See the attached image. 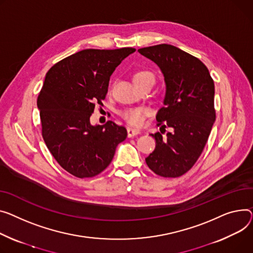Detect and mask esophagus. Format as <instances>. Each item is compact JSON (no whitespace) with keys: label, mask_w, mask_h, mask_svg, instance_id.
Masks as SVG:
<instances>
[{"label":"esophagus","mask_w":253,"mask_h":253,"mask_svg":"<svg viewBox=\"0 0 253 253\" xmlns=\"http://www.w3.org/2000/svg\"><path fill=\"white\" fill-rule=\"evenodd\" d=\"M140 133V130L138 129H134V128H131V127H128L127 128V134H128V137H133L137 135V134Z\"/></svg>","instance_id":"esophagus-1"}]
</instances>
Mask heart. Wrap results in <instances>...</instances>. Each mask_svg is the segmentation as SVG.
<instances>
[{
    "label": "heart",
    "instance_id": "1",
    "mask_svg": "<svg viewBox=\"0 0 253 253\" xmlns=\"http://www.w3.org/2000/svg\"><path fill=\"white\" fill-rule=\"evenodd\" d=\"M146 80L155 82V75L153 72L148 70H139L133 75V81L136 85ZM149 113L150 111L146 107H133L122 110L120 112V116L130 125L141 126L144 122L145 117L149 115Z\"/></svg>",
    "mask_w": 253,
    "mask_h": 253
}]
</instances>
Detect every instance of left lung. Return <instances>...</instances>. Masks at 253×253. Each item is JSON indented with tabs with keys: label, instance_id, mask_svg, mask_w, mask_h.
<instances>
[{
	"label": "left lung",
	"instance_id": "8db88e82",
	"mask_svg": "<svg viewBox=\"0 0 253 253\" xmlns=\"http://www.w3.org/2000/svg\"><path fill=\"white\" fill-rule=\"evenodd\" d=\"M138 52L160 67L167 86L156 117L161 132L150 134L156 148L145 162L155 174L177 178L194 166L209 139L215 120L214 83L203 62L174 45L162 43ZM166 126L174 132L164 136Z\"/></svg>",
	"mask_w": 253,
	"mask_h": 253
}]
</instances>
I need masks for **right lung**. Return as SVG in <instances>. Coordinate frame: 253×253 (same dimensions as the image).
<instances>
[{
  "mask_svg": "<svg viewBox=\"0 0 253 253\" xmlns=\"http://www.w3.org/2000/svg\"><path fill=\"white\" fill-rule=\"evenodd\" d=\"M135 50L86 48L56 63L45 75L38 96L42 135L58 164L77 178L102 173L127 137L124 126L113 121L92 126L89 118L103 105L116 67Z\"/></svg>",
  "mask_w": 253,
  "mask_h": 253,
  "instance_id": "obj_1",
  "label": "right lung"
}]
</instances>
